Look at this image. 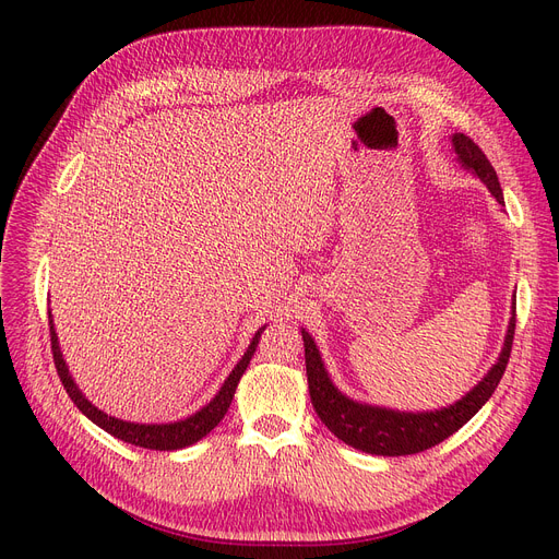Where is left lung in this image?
Wrapping results in <instances>:
<instances>
[{
    "label": "left lung",
    "mask_w": 559,
    "mask_h": 559,
    "mask_svg": "<svg viewBox=\"0 0 559 559\" xmlns=\"http://www.w3.org/2000/svg\"><path fill=\"white\" fill-rule=\"evenodd\" d=\"M453 152L462 169L472 171L476 179H480L498 205H506L501 183H498L496 169L480 152V146L464 133L451 135ZM516 326V301L512 299V317L508 324V333L498 354L496 362L489 371L478 380V383L468 390L462 399L451 405L424 409V413H407V409H394L385 405H371L346 396L335 383L321 360L319 348L312 335L301 329L304 348H306V373H308V392L317 417L326 424V428L342 439L344 444L354 447L362 453L371 455H413L421 453L447 437L457 432L468 419H472L478 409L489 401L493 390L501 383L506 373L512 340Z\"/></svg>",
    "instance_id": "1"
}]
</instances>
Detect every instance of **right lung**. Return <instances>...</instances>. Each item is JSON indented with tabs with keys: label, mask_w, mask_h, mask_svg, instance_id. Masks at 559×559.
<instances>
[{
	"label": "right lung",
	"mask_w": 559,
	"mask_h": 559,
	"mask_svg": "<svg viewBox=\"0 0 559 559\" xmlns=\"http://www.w3.org/2000/svg\"><path fill=\"white\" fill-rule=\"evenodd\" d=\"M267 326V324H264ZM264 326H260L255 331V335L251 337L245 356L240 358V362L233 367V371L226 376V380L222 383L219 392L205 403L203 407H199L197 413L183 417V419H176V421H165V424H138V421H127V419H117L106 415L104 409H99L95 403H91L85 399V394L79 390L76 380L72 378L68 362L63 358V350L61 344H58V335L53 329V317L49 312V331H51V350H53V365L58 376L63 380V388L70 394V399L74 401V405L81 409V413L91 419L93 424H97L99 428H104L108 435L122 439L127 444H135L142 449H152V451H179L186 447L197 444L199 439H203L209 435L226 415V409L235 396V390H238V383L242 373L247 371L253 354H255V346L258 340L264 331Z\"/></svg>",
	"instance_id": "1"
}]
</instances>
